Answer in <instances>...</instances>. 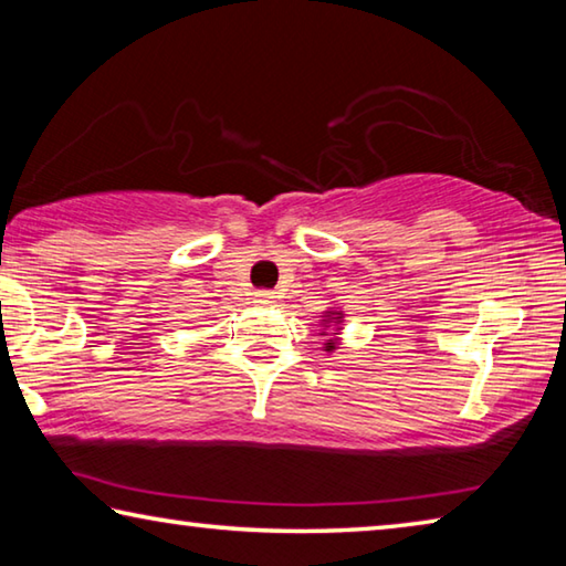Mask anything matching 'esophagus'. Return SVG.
Returning <instances> with one entry per match:
<instances>
[{
	"mask_svg": "<svg viewBox=\"0 0 566 566\" xmlns=\"http://www.w3.org/2000/svg\"><path fill=\"white\" fill-rule=\"evenodd\" d=\"M254 302L256 304H272L274 302V294L272 292H256L254 294Z\"/></svg>",
	"mask_w": 566,
	"mask_h": 566,
	"instance_id": "esophagus-1",
	"label": "esophagus"
}]
</instances>
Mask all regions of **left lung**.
<instances>
[{"label": "left lung", "mask_w": 566, "mask_h": 566, "mask_svg": "<svg viewBox=\"0 0 566 566\" xmlns=\"http://www.w3.org/2000/svg\"><path fill=\"white\" fill-rule=\"evenodd\" d=\"M342 324H344V312L339 310V306H329L327 312L322 314V337H324V352H334V349H339V344H342Z\"/></svg>", "instance_id": "1"}]
</instances>
